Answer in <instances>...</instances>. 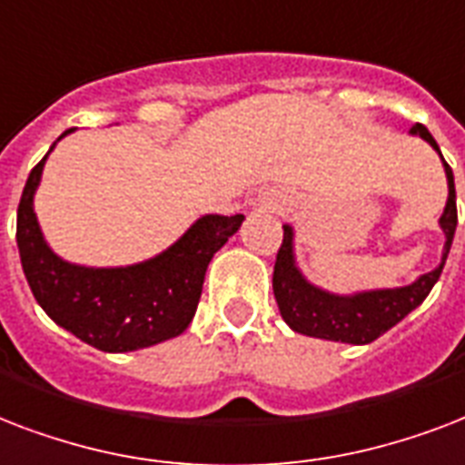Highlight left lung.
Listing matches in <instances>:
<instances>
[{"mask_svg":"<svg viewBox=\"0 0 465 465\" xmlns=\"http://www.w3.org/2000/svg\"><path fill=\"white\" fill-rule=\"evenodd\" d=\"M412 135H420L427 140L441 157L437 140L431 138V133L422 124L412 125ZM444 162L446 182H449V199L439 225L444 230L446 242L441 264L434 272L422 273L417 282L401 289H379V291H363L354 296H334L327 291L312 286L305 282V276L296 266L293 257V228L283 225V242L276 254L273 264V298L279 303L282 318L293 332L318 337V340L344 341V344H369L379 340L381 334L388 332L391 327L398 325L408 312H412L424 298L430 296L434 283L441 276V269L446 264L449 250H451L453 232H456V189H453V172Z\"/></svg>","mask_w":465,"mask_h":465,"instance_id":"8db88e82","label":"left lung"}]
</instances>
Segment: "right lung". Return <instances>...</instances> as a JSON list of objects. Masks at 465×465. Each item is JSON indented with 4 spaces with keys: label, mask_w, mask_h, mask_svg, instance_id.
<instances>
[{
    "label": "right lung",
    "mask_w": 465,
    "mask_h": 465,
    "mask_svg": "<svg viewBox=\"0 0 465 465\" xmlns=\"http://www.w3.org/2000/svg\"><path fill=\"white\" fill-rule=\"evenodd\" d=\"M67 133L72 128L60 138ZM48 154L31 169L16 213L21 266L38 305L67 332L111 354L182 334L199 305L208 262L235 235L244 215H203L169 250L140 264L116 269L70 264L43 240L34 213V193Z\"/></svg>",
    "instance_id": "right-lung-1"
}]
</instances>
